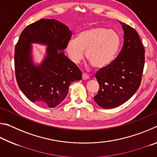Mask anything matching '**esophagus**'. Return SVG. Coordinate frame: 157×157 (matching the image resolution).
Listing matches in <instances>:
<instances>
[{"label":"esophagus","instance_id":"34e87169","mask_svg":"<svg viewBox=\"0 0 157 157\" xmlns=\"http://www.w3.org/2000/svg\"><path fill=\"white\" fill-rule=\"evenodd\" d=\"M82 79H83L84 80H86V79H89V76L88 74H86V73L82 74Z\"/></svg>","mask_w":157,"mask_h":157}]
</instances>
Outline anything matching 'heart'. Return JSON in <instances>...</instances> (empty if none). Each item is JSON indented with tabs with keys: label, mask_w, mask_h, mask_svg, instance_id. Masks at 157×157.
<instances>
[{
	"label": "heart",
	"mask_w": 157,
	"mask_h": 157,
	"mask_svg": "<svg viewBox=\"0 0 157 157\" xmlns=\"http://www.w3.org/2000/svg\"><path fill=\"white\" fill-rule=\"evenodd\" d=\"M121 46V38L116 31L104 27H93L80 32L77 39H71L66 44L68 57L75 63L86 57L93 66L103 68L115 59Z\"/></svg>",
	"instance_id": "heart-1"
}]
</instances>
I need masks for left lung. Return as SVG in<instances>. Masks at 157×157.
<instances>
[{
  "label": "left lung",
  "instance_id": "obj_1",
  "mask_svg": "<svg viewBox=\"0 0 157 157\" xmlns=\"http://www.w3.org/2000/svg\"><path fill=\"white\" fill-rule=\"evenodd\" d=\"M122 24L124 44L121 51L111 64L100 68L95 75L100 89L94 100L104 109L115 108L127 102L141 82L144 47L137 32L131 26Z\"/></svg>",
  "mask_w": 157,
  "mask_h": 157
}]
</instances>
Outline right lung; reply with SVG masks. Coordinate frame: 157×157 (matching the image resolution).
Returning a JSON list of instances; mask_svg holds the SVG:
<instances>
[{"mask_svg": "<svg viewBox=\"0 0 157 157\" xmlns=\"http://www.w3.org/2000/svg\"><path fill=\"white\" fill-rule=\"evenodd\" d=\"M72 32L55 19H42L28 25L15 46L14 68L17 84L31 102L50 108L59 105L71 82L82 79V72L63 54ZM48 45L47 57L40 65L31 58L32 43Z\"/></svg>", "mask_w": 157, "mask_h": 157, "instance_id": "right-lung-1", "label": "right lung"}]
</instances>
